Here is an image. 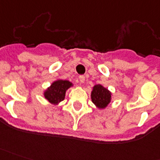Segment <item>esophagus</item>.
Instances as JSON below:
<instances>
[{
  "label": "esophagus",
  "instance_id": "obj_1",
  "mask_svg": "<svg viewBox=\"0 0 160 160\" xmlns=\"http://www.w3.org/2000/svg\"><path fill=\"white\" fill-rule=\"evenodd\" d=\"M79 80H80V83H84V81H85V75H80L79 76Z\"/></svg>",
  "mask_w": 160,
  "mask_h": 160
}]
</instances>
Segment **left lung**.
<instances>
[{
  "instance_id": "obj_1",
  "label": "left lung",
  "mask_w": 160,
  "mask_h": 160,
  "mask_svg": "<svg viewBox=\"0 0 160 160\" xmlns=\"http://www.w3.org/2000/svg\"><path fill=\"white\" fill-rule=\"evenodd\" d=\"M92 100L99 108H104L111 100V93L101 85H97L92 92Z\"/></svg>"
}]
</instances>
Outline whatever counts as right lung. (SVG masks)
Segmentation results:
<instances>
[{
  "mask_svg": "<svg viewBox=\"0 0 160 160\" xmlns=\"http://www.w3.org/2000/svg\"><path fill=\"white\" fill-rule=\"evenodd\" d=\"M72 84L68 80H58L53 82L52 85L45 92L44 95L51 103L57 104L62 102L65 98V93Z\"/></svg>",
  "mask_w": 160,
  "mask_h": 160,
  "instance_id": "right-lung-1",
  "label": "right lung"
}]
</instances>
